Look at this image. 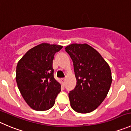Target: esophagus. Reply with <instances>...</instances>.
I'll use <instances>...</instances> for the list:
<instances>
[{"mask_svg": "<svg viewBox=\"0 0 131 131\" xmlns=\"http://www.w3.org/2000/svg\"><path fill=\"white\" fill-rule=\"evenodd\" d=\"M60 81H61V82L63 84H64V83H65L66 79H65V78H61V79H60Z\"/></svg>", "mask_w": 131, "mask_h": 131, "instance_id": "obj_1", "label": "esophagus"}]
</instances>
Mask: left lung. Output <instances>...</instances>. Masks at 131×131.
<instances>
[{
    "mask_svg": "<svg viewBox=\"0 0 131 131\" xmlns=\"http://www.w3.org/2000/svg\"><path fill=\"white\" fill-rule=\"evenodd\" d=\"M65 50L72 60L77 81L74 89L69 93L71 108L80 113L92 112L109 92L112 82L110 66L87 44H72Z\"/></svg>",
    "mask_w": 131,
    "mask_h": 131,
    "instance_id": "8db88e82",
    "label": "left lung"
}]
</instances>
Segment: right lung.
<instances>
[{"label":"right lung","instance_id":"right-lung-1","mask_svg":"<svg viewBox=\"0 0 131 131\" xmlns=\"http://www.w3.org/2000/svg\"><path fill=\"white\" fill-rule=\"evenodd\" d=\"M62 47L42 43L28 50L18 62L16 83L24 100L33 110L52 108L61 90V85L54 78L53 60Z\"/></svg>","mask_w":131,"mask_h":131}]
</instances>
